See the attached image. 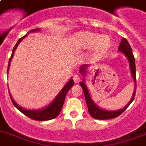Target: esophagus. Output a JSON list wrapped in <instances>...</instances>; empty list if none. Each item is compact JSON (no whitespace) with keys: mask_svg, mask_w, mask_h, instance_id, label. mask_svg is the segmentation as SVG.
Masks as SVG:
<instances>
[{"mask_svg":"<svg viewBox=\"0 0 146 146\" xmlns=\"http://www.w3.org/2000/svg\"><path fill=\"white\" fill-rule=\"evenodd\" d=\"M80 80H81V77H80L79 75H77V74L73 76V80H74V82H75L76 83H79Z\"/></svg>","mask_w":146,"mask_h":146,"instance_id":"obj_1","label":"esophagus"}]
</instances>
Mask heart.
Returning <instances> with one entry per match:
<instances>
[{
  "label": "heart",
  "instance_id": "b5f03b06",
  "mask_svg": "<svg viewBox=\"0 0 146 146\" xmlns=\"http://www.w3.org/2000/svg\"><path fill=\"white\" fill-rule=\"evenodd\" d=\"M72 44L77 49L91 50L95 48L97 54H102L109 48L111 41L107 36L85 32L74 35L72 38Z\"/></svg>",
  "mask_w": 146,
  "mask_h": 146
}]
</instances>
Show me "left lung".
<instances>
[{"label":"left lung","mask_w":146,"mask_h":146,"mask_svg":"<svg viewBox=\"0 0 146 146\" xmlns=\"http://www.w3.org/2000/svg\"><path fill=\"white\" fill-rule=\"evenodd\" d=\"M118 50L123 53L126 56H127V59L129 62V66H130V69H131V73L133 78L134 82H135V91L133 95L131 100L129 101V102L123 108V109H120L119 111H104L102 109L99 108L93 102V101L92 100L90 95H89V92L87 89L86 86L84 83V80L83 82H81L80 83V86L82 88L83 92H84L85 99H86V102L87 107H88V110H89V114L95 119L97 120H109V119H112V118L117 117L119 115H120L126 109L129 107V105L132 103V102L133 101L134 98H135V95H136V64H135V57L133 56V51H132L131 47L129 45V42L125 38H123L120 44L119 45ZM87 67V65H84V66H81L80 68V71L81 73H82V75L84 74L86 72V69Z\"/></svg>","instance_id":"8db88e82"}]
</instances>
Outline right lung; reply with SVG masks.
<instances>
[{
    "label": "right lung",
    "instance_id": "right-lung-1",
    "mask_svg": "<svg viewBox=\"0 0 146 146\" xmlns=\"http://www.w3.org/2000/svg\"><path fill=\"white\" fill-rule=\"evenodd\" d=\"M38 30H39V29H35L29 31L28 33H33V32H35V31ZM26 36V35H25L23 37H22L21 38H19V41L17 42V43L14 46L13 49L12 54H11V57H10L9 63H8L7 73L8 70H9V67H10V61H11V60H12V57L13 56L15 50H16V48H17V46H18V44H19V42H21L22 40H23V38H24ZM73 85H74L73 80H70V81L65 85V86L62 89L61 91L60 92V93L57 95V97L55 98V99L53 101L52 103H50L48 106L46 107L45 108L42 109V110H38V111H29V110H26V109L22 108L21 107H19V105L13 101V99L11 96H10V98L12 100V102L13 104V105H14L20 112H22L23 114L27 116L28 117L31 118V119H33V120H40V121L52 120V119H54L55 117H57V116H58V114L60 113V112L61 111L62 107H63V104H64V100H65V97H66V93L68 92L70 89H71V87L73 86Z\"/></svg>",
    "mask_w": 146,
    "mask_h": 146
}]
</instances>
